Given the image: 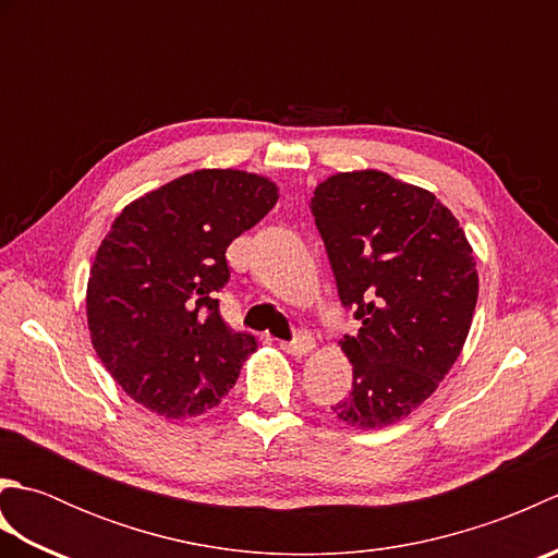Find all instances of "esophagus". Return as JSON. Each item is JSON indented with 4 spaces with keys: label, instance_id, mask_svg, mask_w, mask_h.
Returning a JSON list of instances; mask_svg holds the SVG:
<instances>
[{
    "label": "esophagus",
    "instance_id": "34e87169",
    "mask_svg": "<svg viewBox=\"0 0 558 558\" xmlns=\"http://www.w3.org/2000/svg\"><path fill=\"white\" fill-rule=\"evenodd\" d=\"M280 350L292 354V357H304V354H310L314 350V338L310 333H300L290 342H280Z\"/></svg>",
    "mask_w": 558,
    "mask_h": 558
}]
</instances>
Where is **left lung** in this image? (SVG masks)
<instances>
[{"instance_id": "obj_1", "label": "left lung", "mask_w": 558, "mask_h": 558, "mask_svg": "<svg viewBox=\"0 0 558 558\" xmlns=\"http://www.w3.org/2000/svg\"><path fill=\"white\" fill-rule=\"evenodd\" d=\"M340 302L362 324L340 340L352 390L336 417L378 429L420 408L460 357L480 276L453 213L422 186L381 170L330 174L314 189Z\"/></svg>"}]
</instances>
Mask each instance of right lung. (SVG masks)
<instances>
[{
	"instance_id": "1",
	"label": "right lung",
	"mask_w": 558,
	"mask_h": 558,
	"mask_svg": "<svg viewBox=\"0 0 558 558\" xmlns=\"http://www.w3.org/2000/svg\"><path fill=\"white\" fill-rule=\"evenodd\" d=\"M278 186L244 170H196L124 206L86 290L90 342L124 393L168 420L220 405L256 350L218 312L225 252L276 206Z\"/></svg>"
}]
</instances>
